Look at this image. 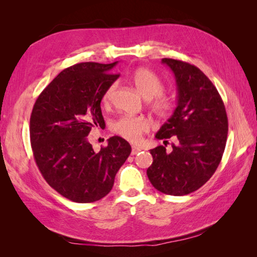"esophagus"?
<instances>
[{
    "mask_svg": "<svg viewBox=\"0 0 257 257\" xmlns=\"http://www.w3.org/2000/svg\"><path fill=\"white\" fill-rule=\"evenodd\" d=\"M140 150H141V149L139 148V147L133 146V147H132V155H137Z\"/></svg>",
    "mask_w": 257,
    "mask_h": 257,
    "instance_id": "1",
    "label": "esophagus"
}]
</instances>
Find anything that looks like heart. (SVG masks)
<instances>
[{"label": "heart", "instance_id": "heart-1", "mask_svg": "<svg viewBox=\"0 0 257 257\" xmlns=\"http://www.w3.org/2000/svg\"><path fill=\"white\" fill-rule=\"evenodd\" d=\"M132 80L136 88L147 99L149 100V107L157 117L167 118L171 114L174 103L171 98L161 95L163 90V81L156 73L149 68L140 67L132 75ZM117 89V83H112L107 87L101 98L103 105L111 101L114 91ZM112 132L129 141L138 140L143 133L149 129L148 120L144 117L122 116L111 122Z\"/></svg>", "mask_w": 257, "mask_h": 257}]
</instances>
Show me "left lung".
Here are the masks:
<instances>
[{
    "mask_svg": "<svg viewBox=\"0 0 257 257\" xmlns=\"http://www.w3.org/2000/svg\"><path fill=\"white\" fill-rule=\"evenodd\" d=\"M174 74L178 106L157 133L165 146L151 149L154 162L147 170L160 192L185 195L200 189L219 167L225 149L228 121L219 91L194 65L162 58ZM174 140L166 151L167 140Z\"/></svg>",
    "mask_w": 257,
    "mask_h": 257,
    "instance_id": "left-lung-1",
    "label": "left lung"
}]
</instances>
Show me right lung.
Instances as JSON below:
<instances>
[{
	"mask_svg": "<svg viewBox=\"0 0 257 257\" xmlns=\"http://www.w3.org/2000/svg\"><path fill=\"white\" fill-rule=\"evenodd\" d=\"M111 64L79 63L59 73L41 92L30 119L33 156L43 178L59 194L77 203L106 196L132 147L113 136L94 151L87 136L105 124L100 101L119 75Z\"/></svg>",
	"mask_w": 257,
	"mask_h": 257,
	"instance_id": "obj_1",
	"label": "right lung"
}]
</instances>
